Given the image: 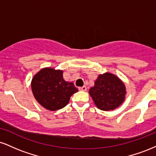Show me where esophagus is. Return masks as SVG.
<instances>
[{
	"label": "esophagus",
	"mask_w": 156,
	"mask_h": 156,
	"mask_svg": "<svg viewBox=\"0 0 156 156\" xmlns=\"http://www.w3.org/2000/svg\"><path fill=\"white\" fill-rule=\"evenodd\" d=\"M87 87H85V86H83V87H79L80 91H84V92H85V91H87Z\"/></svg>",
	"instance_id": "1"
}]
</instances>
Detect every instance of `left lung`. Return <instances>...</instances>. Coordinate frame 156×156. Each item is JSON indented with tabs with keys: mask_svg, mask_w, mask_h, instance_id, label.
Instances as JSON below:
<instances>
[{
	"mask_svg": "<svg viewBox=\"0 0 156 156\" xmlns=\"http://www.w3.org/2000/svg\"><path fill=\"white\" fill-rule=\"evenodd\" d=\"M94 104L103 111H112L122 104L126 88L119 77L111 73L100 74L89 90Z\"/></svg>",
	"mask_w": 156,
	"mask_h": 156,
	"instance_id": "obj_1",
	"label": "left lung"
}]
</instances>
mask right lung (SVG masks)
Wrapping results in <instances>:
<instances>
[{
	"instance_id": "add662e5",
	"label": "right lung",
	"mask_w": 156,
	"mask_h": 156,
	"mask_svg": "<svg viewBox=\"0 0 156 156\" xmlns=\"http://www.w3.org/2000/svg\"><path fill=\"white\" fill-rule=\"evenodd\" d=\"M31 86L36 101L49 111L64 108L78 91L72 82L64 80L63 70L53 67L41 69L32 78Z\"/></svg>"
}]
</instances>
